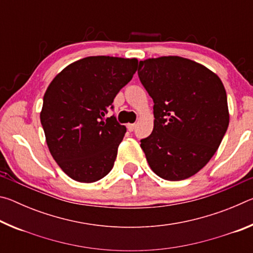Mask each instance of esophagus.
<instances>
[{"label": "esophagus", "instance_id": "obj_1", "mask_svg": "<svg viewBox=\"0 0 253 253\" xmlns=\"http://www.w3.org/2000/svg\"><path fill=\"white\" fill-rule=\"evenodd\" d=\"M135 127H136V124H127V128H128V130H129V131L134 130Z\"/></svg>", "mask_w": 253, "mask_h": 253}]
</instances>
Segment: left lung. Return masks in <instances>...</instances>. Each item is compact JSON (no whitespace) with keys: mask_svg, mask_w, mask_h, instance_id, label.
<instances>
[{"mask_svg":"<svg viewBox=\"0 0 253 253\" xmlns=\"http://www.w3.org/2000/svg\"><path fill=\"white\" fill-rule=\"evenodd\" d=\"M138 77L154 101L153 131L140 140L149 168L168 181L193 176L228 129L223 84L207 67L177 55L139 61Z\"/></svg>","mask_w":253,"mask_h":253,"instance_id":"8db88e82","label":"left lung"}]
</instances>
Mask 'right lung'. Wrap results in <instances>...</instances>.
Returning <instances> with one entry per match:
<instances>
[{"instance_id":"1","label":"right lung","mask_w":253,"mask_h":253,"mask_svg":"<svg viewBox=\"0 0 253 253\" xmlns=\"http://www.w3.org/2000/svg\"><path fill=\"white\" fill-rule=\"evenodd\" d=\"M137 66L136 58L87 57L67 66L46 88L40 113L45 142L70 178L92 183L113 169L126 127L105 115Z\"/></svg>"}]
</instances>
